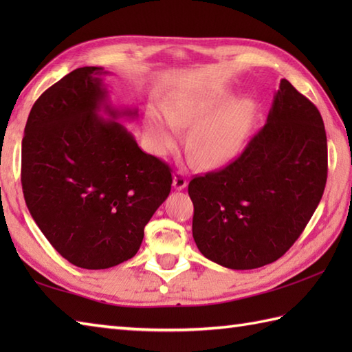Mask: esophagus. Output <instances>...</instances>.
Segmentation results:
<instances>
[{"label":"esophagus","instance_id":"esophagus-1","mask_svg":"<svg viewBox=\"0 0 352 352\" xmlns=\"http://www.w3.org/2000/svg\"><path fill=\"white\" fill-rule=\"evenodd\" d=\"M172 186H174L175 190H183L188 186V180H186L183 172H175L174 178H172Z\"/></svg>","mask_w":352,"mask_h":352}]
</instances>
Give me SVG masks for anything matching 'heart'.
<instances>
[{
    "label": "heart",
    "mask_w": 352,
    "mask_h": 352,
    "mask_svg": "<svg viewBox=\"0 0 352 352\" xmlns=\"http://www.w3.org/2000/svg\"><path fill=\"white\" fill-rule=\"evenodd\" d=\"M231 100L226 89H193L177 95L164 111L149 109L146 136L155 151L166 153L183 129H190L186 146L203 168H213L233 157L248 138L257 107L250 98Z\"/></svg>",
    "instance_id": "obj_1"
}]
</instances>
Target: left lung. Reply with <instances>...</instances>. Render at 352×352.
I'll list each match as a JSON object with an SVG mask.
<instances>
[{"mask_svg":"<svg viewBox=\"0 0 352 352\" xmlns=\"http://www.w3.org/2000/svg\"><path fill=\"white\" fill-rule=\"evenodd\" d=\"M327 157L319 110L283 78L265 126L242 154L189 183L201 254L237 271L284 256L322 198Z\"/></svg>","mask_w":352,"mask_h":352,"instance_id":"obj_1","label":"left lung"}]
</instances>
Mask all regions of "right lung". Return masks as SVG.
Returning <instances> with one entry per match:
<instances>
[{"instance_id": "right-lung-1", "label": "right lung", "mask_w": 352, "mask_h": 352, "mask_svg": "<svg viewBox=\"0 0 352 352\" xmlns=\"http://www.w3.org/2000/svg\"><path fill=\"white\" fill-rule=\"evenodd\" d=\"M100 66L69 72L30 111L21 183L30 214L54 250L83 269L136 256L144 228L168 198L170 168L139 148L116 119ZM102 109L110 120L99 113Z\"/></svg>"}]
</instances>
